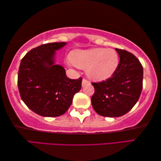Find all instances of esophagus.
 <instances>
[{"mask_svg": "<svg viewBox=\"0 0 161 161\" xmlns=\"http://www.w3.org/2000/svg\"><path fill=\"white\" fill-rule=\"evenodd\" d=\"M89 83H90V82H89L88 80H86V79H85V78L83 79V80H82V86H83L86 85V84H89Z\"/></svg>", "mask_w": 161, "mask_h": 161, "instance_id": "esophagus-1", "label": "esophagus"}]
</instances>
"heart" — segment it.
<instances>
[{"mask_svg":"<svg viewBox=\"0 0 161 161\" xmlns=\"http://www.w3.org/2000/svg\"><path fill=\"white\" fill-rule=\"evenodd\" d=\"M70 58L74 65L86 70L88 77L97 81L109 78L119 65L118 55L112 49H77L70 53Z\"/></svg>","mask_w":161,"mask_h":161,"instance_id":"1","label":"heart"}]
</instances>
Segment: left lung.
Masks as SVG:
<instances>
[{
	"label": "left lung",
	"instance_id": "1",
	"mask_svg": "<svg viewBox=\"0 0 161 161\" xmlns=\"http://www.w3.org/2000/svg\"><path fill=\"white\" fill-rule=\"evenodd\" d=\"M120 58L112 77L92 83L95 89L91 103L103 117H119L132 109L142 89L143 68L139 60L129 52L115 48Z\"/></svg>",
	"mask_w": 161,
	"mask_h": 161
}]
</instances>
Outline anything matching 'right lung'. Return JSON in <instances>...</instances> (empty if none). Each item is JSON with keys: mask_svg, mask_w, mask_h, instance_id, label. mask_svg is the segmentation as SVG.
Masks as SVG:
<instances>
[{"mask_svg": "<svg viewBox=\"0 0 161 161\" xmlns=\"http://www.w3.org/2000/svg\"><path fill=\"white\" fill-rule=\"evenodd\" d=\"M66 42L44 44L32 49L22 59L18 87L22 101L42 117L63 115L81 88L82 78L67 77L63 66L55 63L56 51Z\"/></svg>", "mask_w": 161, "mask_h": 161, "instance_id": "right-lung-1", "label": "right lung"}]
</instances>
